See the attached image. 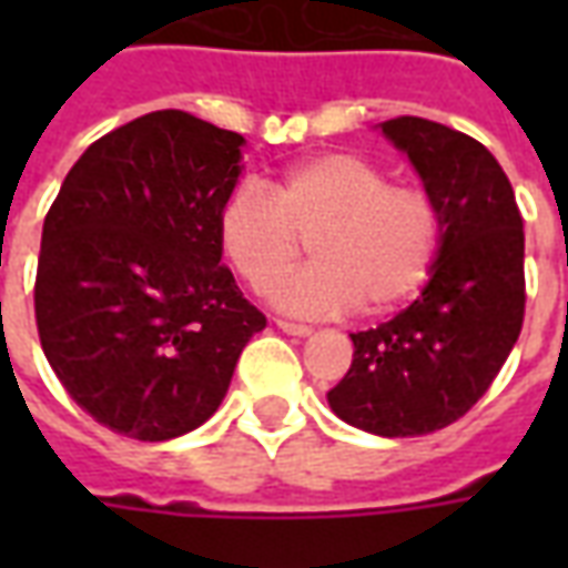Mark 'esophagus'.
<instances>
[{
  "label": "esophagus",
  "mask_w": 568,
  "mask_h": 568,
  "mask_svg": "<svg viewBox=\"0 0 568 568\" xmlns=\"http://www.w3.org/2000/svg\"><path fill=\"white\" fill-rule=\"evenodd\" d=\"M276 328H283L285 334H295V337H307V334H313L310 325H301V322H288V320H276Z\"/></svg>",
  "instance_id": "esophagus-1"
}]
</instances>
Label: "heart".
<instances>
[{"mask_svg":"<svg viewBox=\"0 0 568 568\" xmlns=\"http://www.w3.org/2000/svg\"><path fill=\"white\" fill-rule=\"evenodd\" d=\"M224 258L252 292H264L301 255L313 264L273 288L276 307L297 316H332L362 304L389 313L417 295L444 243V210L435 194L389 182L353 151H328L285 170L271 194L240 182L215 215Z\"/></svg>","mask_w":568,"mask_h":568,"instance_id":"b5f03b06","label":"heart"}]
</instances>
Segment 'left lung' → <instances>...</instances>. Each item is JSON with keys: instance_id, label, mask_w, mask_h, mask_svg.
Instances as JSON below:
<instances>
[{"instance_id": "left-lung-1", "label": "left lung", "mask_w": 568, "mask_h": 568, "mask_svg": "<svg viewBox=\"0 0 568 568\" xmlns=\"http://www.w3.org/2000/svg\"><path fill=\"white\" fill-rule=\"evenodd\" d=\"M444 210V243L423 295L353 337L328 393L349 426L414 438L465 417L524 328V219L499 161L459 130L402 115L381 124Z\"/></svg>"}]
</instances>
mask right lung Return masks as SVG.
<instances>
[{"label":"right lung","instance_id":"right-lung-1","mask_svg":"<svg viewBox=\"0 0 568 568\" xmlns=\"http://www.w3.org/2000/svg\"><path fill=\"white\" fill-rule=\"evenodd\" d=\"M240 149L234 130L149 112L93 142L44 215L39 341L69 398L118 435L170 440L203 426L267 325L215 234Z\"/></svg>","mask_w":568,"mask_h":568}]
</instances>
